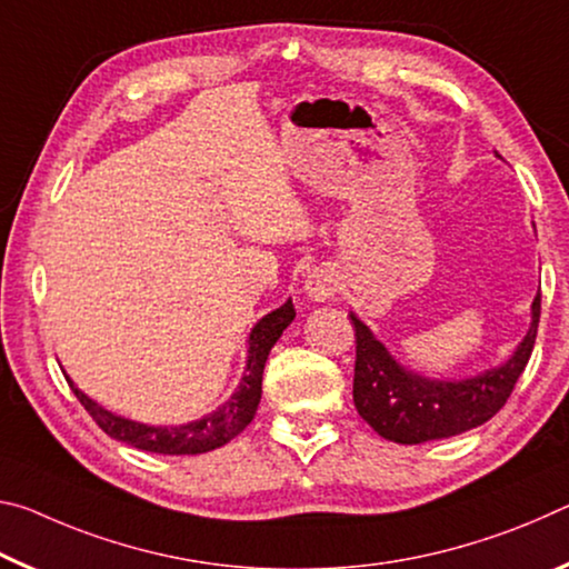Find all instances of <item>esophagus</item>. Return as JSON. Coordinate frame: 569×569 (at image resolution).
<instances>
[{"label":"esophagus","mask_w":569,"mask_h":569,"mask_svg":"<svg viewBox=\"0 0 569 569\" xmlns=\"http://www.w3.org/2000/svg\"><path fill=\"white\" fill-rule=\"evenodd\" d=\"M338 274H335V269L328 264H320L307 272L305 277V292L312 297V300H328L335 292H338Z\"/></svg>","instance_id":"1"}]
</instances>
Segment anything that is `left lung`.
<instances>
[{
  "label": "left lung",
  "instance_id": "8db88e82",
  "mask_svg": "<svg viewBox=\"0 0 569 569\" xmlns=\"http://www.w3.org/2000/svg\"><path fill=\"white\" fill-rule=\"evenodd\" d=\"M539 312H542V295L535 297L532 328L521 340L515 358L501 368H491L483 376L461 380V383L428 380L403 370L372 338L366 325L350 315L352 328H356L352 400H356L358 413L366 418L372 431L396 443L446 439V436L487 423L507 403L527 368L537 340Z\"/></svg>",
  "mask_w": 569,
  "mask_h": 569
}]
</instances>
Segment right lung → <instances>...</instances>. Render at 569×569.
I'll use <instances>...</instances> for the list:
<instances>
[{
	"label": "right lung",
	"mask_w": 569,
	"mask_h": 569,
	"mask_svg": "<svg viewBox=\"0 0 569 569\" xmlns=\"http://www.w3.org/2000/svg\"><path fill=\"white\" fill-rule=\"evenodd\" d=\"M295 320V305L287 302L279 307V310L269 312L267 318L257 322V328L251 330L249 338V362L247 372L241 378L237 393L231 396L227 403H223L219 411L209 413L201 421L176 426V428H156V426H143L136 421H128V418H120L108 413L106 408H100L96 400H90L86 393H80L70 380L72 393L78 396L82 408L92 416L102 431H106L110 439L123 441L136 446L141 451L151 453H171V456H186V453H203L211 449H219L227 441L234 439L237 433L244 431L251 423V418L257 413L259 398H262V372L269 350L274 348L279 335Z\"/></svg>",
	"instance_id": "1"
}]
</instances>
